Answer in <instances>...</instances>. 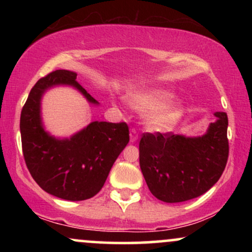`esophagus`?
<instances>
[{"label": "esophagus", "instance_id": "esophagus-1", "mask_svg": "<svg viewBox=\"0 0 252 252\" xmlns=\"http://www.w3.org/2000/svg\"><path fill=\"white\" fill-rule=\"evenodd\" d=\"M137 140H138L137 131H136L135 129H131V131H130V142L135 143Z\"/></svg>", "mask_w": 252, "mask_h": 252}]
</instances>
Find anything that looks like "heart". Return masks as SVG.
Listing matches in <instances>:
<instances>
[{
	"mask_svg": "<svg viewBox=\"0 0 252 252\" xmlns=\"http://www.w3.org/2000/svg\"><path fill=\"white\" fill-rule=\"evenodd\" d=\"M173 98L174 94L169 90L148 88L130 92L126 100L136 111L148 112L144 120L147 128L164 132L174 128L185 112L182 102Z\"/></svg>",
	"mask_w": 252,
	"mask_h": 252,
	"instance_id": "1",
	"label": "heart"
}]
</instances>
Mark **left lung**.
I'll list each match as a JSON object with an SVG mask.
<instances>
[{"label": "left lung", "instance_id": "1", "mask_svg": "<svg viewBox=\"0 0 252 252\" xmlns=\"http://www.w3.org/2000/svg\"><path fill=\"white\" fill-rule=\"evenodd\" d=\"M201 136L173 132L143 134L140 167L148 189L158 200L181 202L207 192L219 180L228 158L227 115L216 112Z\"/></svg>", "mask_w": 252, "mask_h": 252}]
</instances>
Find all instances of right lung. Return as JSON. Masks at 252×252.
<instances>
[{
	"label": "right lung",
	"instance_id": "add662e5",
	"mask_svg": "<svg viewBox=\"0 0 252 252\" xmlns=\"http://www.w3.org/2000/svg\"><path fill=\"white\" fill-rule=\"evenodd\" d=\"M56 86H71L90 104H99L77 82L76 72L57 70L37 80L20 118L24 158L45 192L65 200H85L102 189L112 164L129 142V129L123 122L94 121L71 137L51 135L42 123L41 99Z\"/></svg>",
	"mask_w": 252,
	"mask_h": 252
}]
</instances>
